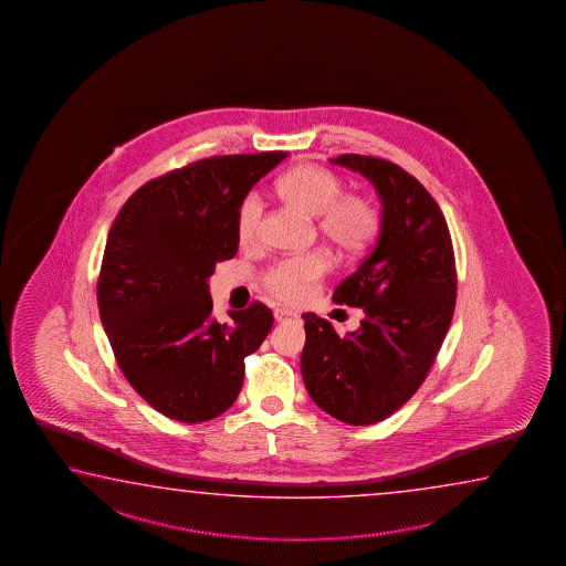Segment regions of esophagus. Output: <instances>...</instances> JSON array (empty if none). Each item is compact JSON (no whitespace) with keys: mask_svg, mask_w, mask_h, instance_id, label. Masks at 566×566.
<instances>
[{"mask_svg":"<svg viewBox=\"0 0 566 566\" xmlns=\"http://www.w3.org/2000/svg\"><path fill=\"white\" fill-rule=\"evenodd\" d=\"M273 316H275L277 323H283V321H287V318H297V313H293V311H289V308L277 307L273 311Z\"/></svg>","mask_w":566,"mask_h":566,"instance_id":"esophagus-1","label":"esophagus"}]
</instances>
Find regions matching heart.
I'll use <instances>...</instances> for the list:
<instances>
[{
  "mask_svg": "<svg viewBox=\"0 0 566 566\" xmlns=\"http://www.w3.org/2000/svg\"><path fill=\"white\" fill-rule=\"evenodd\" d=\"M279 190L291 206L318 218V233L345 258L360 255L378 233L380 220L373 203L363 196H343L345 182L326 168L298 166L281 178ZM261 216V196L248 193L238 210L241 243L250 245L258 240ZM328 265L331 259L323 251L283 259L269 269L265 285L275 297L297 303L307 297L311 285L325 275Z\"/></svg>",
  "mask_w": 566,
  "mask_h": 566,
  "instance_id": "b5f03b06",
  "label": "heart"
}]
</instances>
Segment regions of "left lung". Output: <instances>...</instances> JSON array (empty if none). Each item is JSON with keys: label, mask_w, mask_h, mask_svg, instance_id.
I'll use <instances>...</instances> for the list:
<instances>
[{"label": "left lung", "mask_w": 566, "mask_h": 566, "mask_svg": "<svg viewBox=\"0 0 566 566\" xmlns=\"http://www.w3.org/2000/svg\"><path fill=\"white\" fill-rule=\"evenodd\" d=\"M331 163L373 184L382 220L370 255L333 293L365 318L338 336L326 318L305 313L301 374L321 410L370 426L402 408L430 373L455 307V261L440 206L413 176L360 154Z\"/></svg>", "instance_id": "8db88e82"}]
</instances>
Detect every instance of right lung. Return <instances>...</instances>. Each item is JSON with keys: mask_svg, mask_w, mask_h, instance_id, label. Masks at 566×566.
Returning <instances> with one entry per match:
<instances>
[{"mask_svg": "<svg viewBox=\"0 0 566 566\" xmlns=\"http://www.w3.org/2000/svg\"><path fill=\"white\" fill-rule=\"evenodd\" d=\"M287 153L213 156L136 190L106 238L98 313L126 380L176 422H208L235 402L243 358L273 326L265 305L211 315L208 279L238 253V210Z\"/></svg>", "mask_w": 566, "mask_h": 566, "instance_id": "1", "label": "right lung"}]
</instances>
